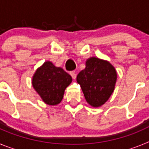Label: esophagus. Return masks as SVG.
Instances as JSON below:
<instances>
[{
  "label": "esophagus",
  "instance_id": "esophagus-1",
  "mask_svg": "<svg viewBox=\"0 0 149 149\" xmlns=\"http://www.w3.org/2000/svg\"><path fill=\"white\" fill-rule=\"evenodd\" d=\"M70 75L72 76V77L73 79H75L76 78V74L74 72H70Z\"/></svg>",
  "mask_w": 149,
  "mask_h": 149
}]
</instances>
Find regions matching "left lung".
I'll return each mask as SVG.
<instances>
[{"mask_svg": "<svg viewBox=\"0 0 149 149\" xmlns=\"http://www.w3.org/2000/svg\"><path fill=\"white\" fill-rule=\"evenodd\" d=\"M116 72L109 62L92 57L86 60V68L77 76L86 101L94 107L103 105L115 88Z\"/></svg>", "mask_w": 149, "mask_h": 149, "instance_id": "obj_1", "label": "left lung"}]
</instances>
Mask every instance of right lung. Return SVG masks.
<instances>
[{"mask_svg":"<svg viewBox=\"0 0 149 149\" xmlns=\"http://www.w3.org/2000/svg\"><path fill=\"white\" fill-rule=\"evenodd\" d=\"M72 81V77L63 68L45 62L34 74L32 84L45 103L56 105L62 101L65 88Z\"/></svg>","mask_w":149,"mask_h":149,"instance_id":"obj_1","label":"right lung"}]
</instances>
